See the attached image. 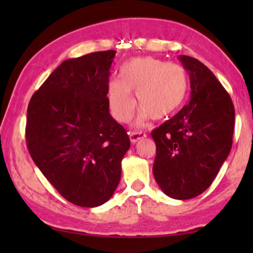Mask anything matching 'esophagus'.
I'll list each match as a JSON object with an SVG mask.
<instances>
[{
    "instance_id": "obj_1",
    "label": "esophagus",
    "mask_w": 253,
    "mask_h": 253,
    "mask_svg": "<svg viewBox=\"0 0 253 253\" xmlns=\"http://www.w3.org/2000/svg\"><path fill=\"white\" fill-rule=\"evenodd\" d=\"M129 136H130V140L132 144H136L138 140L143 139V138L146 137V133L143 132V131H132V132H129Z\"/></svg>"
}]
</instances>
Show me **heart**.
<instances>
[{
	"label": "heart",
	"instance_id": "heart-1",
	"mask_svg": "<svg viewBox=\"0 0 253 253\" xmlns=\"http://www.w3.org/2000/svg\"><path fill=\"white\" fill-rule=\"evenodd\" d=\"M120 76L108 84L110 108L120 122H127L133 115L137 102L132 92H137L139 123H144L150 117L161 120L175 113L188 91L182 65L155 57L131 58L122 65Z\"/></svg>",
	"mask_w": 253,
	"mask_h": 253
}]
</instances>
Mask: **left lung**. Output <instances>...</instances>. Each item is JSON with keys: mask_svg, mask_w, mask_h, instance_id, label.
Here are the masks:
<instances>
[{"mask_svg": "<svg viewBox=\"0 0 253 253\" xmlns=\"http://www.w3.org/2000/svg\"><path fill=\"white\" fill-rule=\"evenodd\" d=\"M178 58L189 74L191 98L151 134L157 145L155 181L168 197L185 200L209 189L229 155L235 109L206 65L186 55Z\"/></svg>", "mask_w": 253, "mask_h": 253, "instance_id": "8db88e82", "label": "left lung"}]
</instances>
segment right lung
Returning a JSON list of instances; mask_svg holds the SVG:
<instances>
[{
    "mask_svg": "<svg viewBox=\"0 0 253 253\" xmlns=\"http://www.w3.org/2000/svg\"><path fill=\"white\" fill-rule=\"evenodd\" d=\"M115 50L69 58L30 100L26 143L34 164L69 202L96 207L112 198L130 148L109 114V69Z\"/></svg>",
    "mask_w": 253,
    "mask_h": 253,
    "instance_id": "obj_1",
    "label": "right lung"
}]
</instances>
